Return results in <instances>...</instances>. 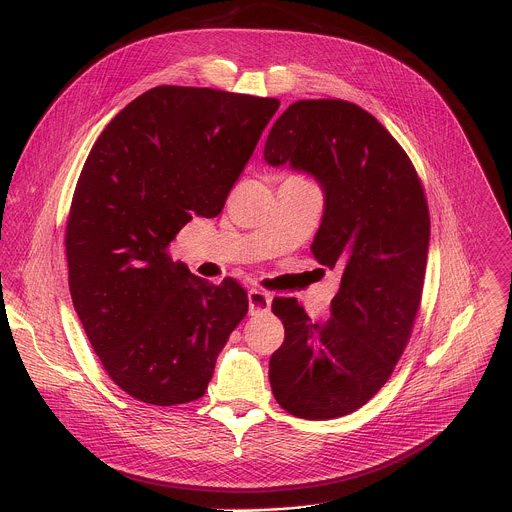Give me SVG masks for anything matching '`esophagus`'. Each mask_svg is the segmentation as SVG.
<instances>
[{
    "label": "esophagus",
    "instance_id": "esophagus-1",
    "mask_svg": "<svg viewBox=\"0 0 512 512\" xmlns=\"http://www.w3.org/2000/svg\"><path fill=\"white\" fill-rule=\"evenodd\" d=\"M271 300H273V296L267 294V291L251 289L249 291V314L255 316V314H261V312H269Z\"/></svg>",
    "mask_w": 512,
    "mask_h": 512
}]
</instances>
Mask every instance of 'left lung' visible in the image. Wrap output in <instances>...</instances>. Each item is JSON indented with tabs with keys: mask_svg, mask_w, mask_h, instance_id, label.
I'll use <instances>...</instances> for the list:
<instances>
[{
	"mask_svg": "<svg viewBox=\"0 0 512 512\" xmlns=\"http://www.w3.org/2000/svg\"><path fill=\"white\" fill-rule=\"evenodd\" d=\"M263 156L320 182L312 253L342 271L326 322H312L296 298L273 300L285 340L269 360L271 391L296 417H342L377 395L411 338L429 247L423 186L397 139L342 99L289 105Z\"/></svg>",
	"mask_w": 512,
	"mask_h": 512,
	"instance_id": "obj_1",
	"label": "left lung"
}]
</instances>
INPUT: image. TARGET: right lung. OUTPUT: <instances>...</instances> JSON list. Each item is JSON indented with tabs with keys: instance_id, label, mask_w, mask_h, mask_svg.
<instances>
[{
	"instance_id": "obj_1",
	"label": "right lung",
	"mask_w": 512,
	"mask_h": 512,
	"mask_svg": "<svg viewBox=\"0 0 512 512\" xmlns=\"http://www.w3.org/2000/svg\"><path fill=\"white\" fill-rule=\"evenodd\" d=\"M271 97L162 85L119 111L83 166L66 223L68 285L111 381L137 401L200 399L249 310L168 245L192 216L221 214L269 119Z\"/></svg>"
}]
</instances>
